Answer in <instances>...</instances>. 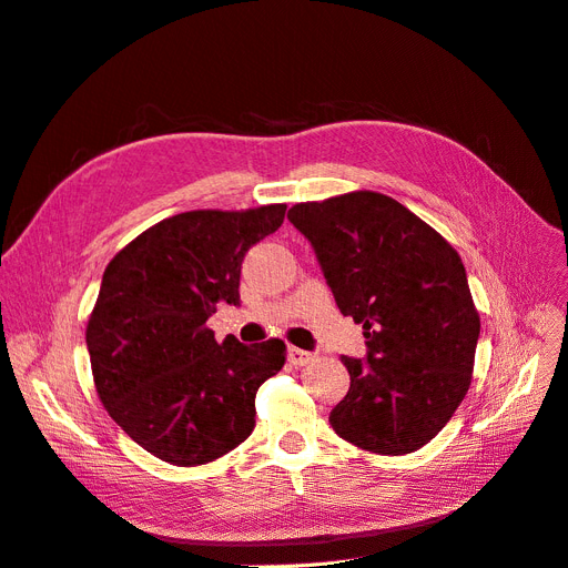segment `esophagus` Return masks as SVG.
<instances>
[{
  "mask_svg": "<svg viewBox=\"0 0 568 568\" xmlns=\"http://www.w3.org/2000/svg\"><path fill=\"white\" fill-rule=\"evenodd\" d=\"M286 357H288V363L294 365V367H303V365H311V363H313V359H315V353L291 346V348L286 351Z\"/></svg>",
  "mask_w": 568,
  "mask_h": 568,
  "instance_id": "esophagus-1",
  "label": "esophagus"
}]
</instances>
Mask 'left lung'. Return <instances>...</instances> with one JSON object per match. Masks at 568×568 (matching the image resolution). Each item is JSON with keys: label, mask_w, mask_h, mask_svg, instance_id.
<instances>
[{"label": "left lung", "mask_w": 568, "mask_h": 568, "mask_svg": "<svg viewBox=\"0 0 568 568\" xmlns=\"http://www.w3.org/2000/svg\"><path fill=\"white\" fill-rule=\"evenodd\" d=\"M338 311L363 324L367 355H343L351 388L334 432L379 455L419 450L450 422L471 384L480 320L457 251L376 192L296 203Z\"/></svg>", "instance_id": "obj_1"}]
</instances>
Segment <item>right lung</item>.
I'll list each match as a JSON object with an SVG mask.
<instances>
[{"mask_svg": "<svg viewBox=\"0 0 568 568\" xmlns=\"http://www.w3.org/2000/svg\"><path fill=\"white\" fill-rule=\"evenodd\" d=\"M286 205L189 211L120 251L88 322L94 386L111 419L178 467L213 462L255 426V393L284 367L286 346H244L209 329L217 303L239 305L244 255L277 232Z\"/></svg>", "mask_w": 568, "mask_h": 568, "instance_id": "obj_1", "label": "right lung"}]
</instances>
